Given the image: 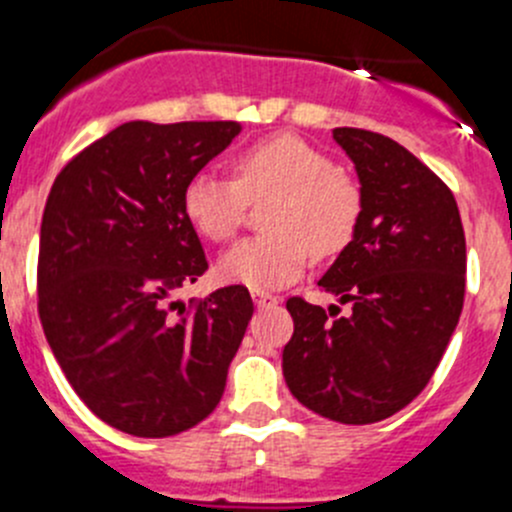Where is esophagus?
Returning <instances> with one entry per match:
<instances>
[{
	"label": "esophagus",
	"mask_w": 512,
	"mask_h": 512,
	"mask_svg": "<svg viewBox=\"0 0 512 512\" xmlns=\"http://www.w3.org/2000/svg\"><path fill=\"white\" fill-rule=\"evenodd\" d=\"M252 300H255L257 307H270V305H277V302H280V297L272 295V292H265V290H255L252 292Z\"/></svg>",
	"instance_id": "obj_1"
}]
</instances>
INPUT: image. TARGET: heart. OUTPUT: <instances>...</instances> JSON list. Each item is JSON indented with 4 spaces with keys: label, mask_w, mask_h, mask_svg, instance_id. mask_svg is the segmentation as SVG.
<instances>
[{
    "label": "heart",
    "mask_w": 512,
    "mask_h": 512,
    "mask_svg": "<svg viewBox=\"0 0 512 512\" xmlns=\"http://www.w3.org/2000/svg\"><path fill=\"white\" fill-rule=\"evenodd\" d=\"M267 200L270 232L240 242L220 262L225 280L252 290L297 280L310 252L320 260L345 252L362 220L360 182L297 135L252 142L232 157V180L197 172L182 192L187 220L212 242L232 240L245 222L247 202Z\"/></svg>",
    "instance_id": "obj_1"
}]
</instances>
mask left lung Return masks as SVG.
Listing matches in <instances>:
<instances>
[{"label":"left lung","mask_w":512,"mask_h":512,"mask_svg":"<svg viewBox=\"0 0 512 512\" xmlns=\"http://www.w3.org/2000/svg\"><path fill=\"white\" fill-rule=\"evenodd\" d=\"M355 162L362 220L320 287L350 312L290 297L287 388L312 413L370 425L413 403L433 377L465 300V232L450 187L395 140L332 130Z\"/></svg>","instance_id":"1"}]
</instances>
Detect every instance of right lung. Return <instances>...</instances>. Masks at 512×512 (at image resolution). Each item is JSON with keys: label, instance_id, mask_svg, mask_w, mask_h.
I'll use <instances>...</instances> for the list:
<instances>
[{"label": "right lung", "instance_id": "right-lung-1", "mask_svg": "<svg viewBox=\"0 0 512 512\" xmlns=\"http://www.w3.org/2000/svg\"><path fill=\"white\" fill-rule=\"evenodd\" d=\"M237 122H124L54 180L42 215L37 310L82 403L112 428L167 438L225 393L252 310L247 287L175 302L207 257L182 207L187 180Z\"/></svg>", "mask_w": 512, "mask_h": 512}]
</instances>
